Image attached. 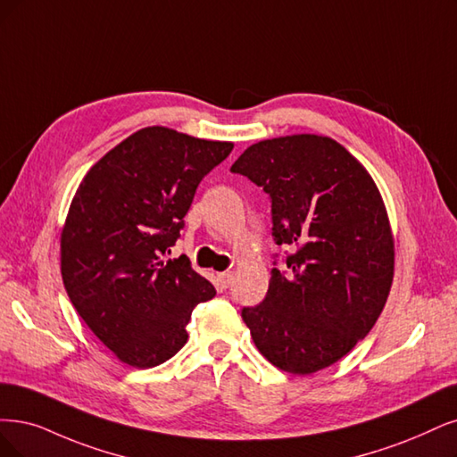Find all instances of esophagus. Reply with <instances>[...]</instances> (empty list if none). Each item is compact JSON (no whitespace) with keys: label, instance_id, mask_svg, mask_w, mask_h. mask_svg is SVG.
Instances as JSON below:
<instances>
[{"label":"esophagus","instance_id":"esophagus-1","mask_svg":"<svg viewBox=\"0 0 457 457\" xmlns=\"http://www.w3.org/2000/svg\"><path fill=\"white\" fill-rule=\"evenodd\" d=\"M231 282H233V275H231V271L218 273V284H220V288H229Z\"/></svg>","mask_w":457,"mask_h":457}]
</instances>
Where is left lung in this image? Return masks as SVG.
<instances>
[{"mask_svg":"<svg viewBox=\"0 0 457 457\" xmlns=\"http://www.w3.org/2000/svg\"><path fill=\"white\" fill-rule=\"evenodd\" d=\"M231 171L271 197L273 239L294 250L241 316L275 367L316 373L373 329L390 294L394 237L380 192L343 145L311 133L252 145Z\"/></svg>","mask_w":457,"mask_h":457,"instance_id":"obj_1","label":"left lung"}]
</instances>
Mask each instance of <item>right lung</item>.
Segmentation results:
<instances>
[{
    "mask_svg": "<svg viewBox=\"0 0 457 457\" xmlns=\"http://www.w3.org/2000/svg\"><path fill=\"white\" fill-rule=\"evenodd\" d=\"M233 143L152 126L82 179L62 229V278L79 316L114 356L156 367L188 341L192 311L216 295L186 256L167 260L199 182Z\"/></svg>",
    "mask_w": 457,
    "mask_h": 457,
    "instance_id": "obj_1",
    "label": "right lung"
}]
</instances>
